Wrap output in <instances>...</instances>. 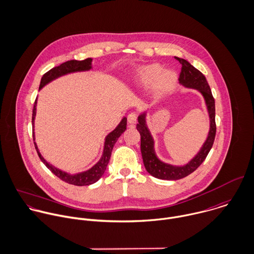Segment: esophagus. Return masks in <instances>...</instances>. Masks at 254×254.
Returning <instances> with one entry per match:
<instances>
[{"mask_svg":"<svg viewBox=\"0 0 254 254\" xmlns=\"http://www.w3.org/2000/svg\"><path fill=\"white\" fill-rule=\"evenodd\" d=\"M137 121V116L135 113H130L128 116H127V123L129 125H134Z\"/></svg>","mask_w":254,"mask_h":254,"instance_id":"obj_1","label":"esophagus"}]
</instances>
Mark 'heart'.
Returning a JSON list of instances; mask_svg holds the SVG:
<instances>
[{"instance_id":"heart-1","label":"heart","mask_w":254,"mask_h":254,"mask_svg":"<svg viewBox=\"0 0 254 254\" xmlns=\"http://www.w3.org/2000/svg\"><path fill=\"white\" fill-rule=\"evenodd\" d=\"M163 73V68L158 64H152L143 67L138 72V80L144 85L153 84L156 81L158 89H164L173 81L174 76L171 73Z\"/></svg>"}]
</instances>
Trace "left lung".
Here are the masks:
<instances>
[{"instance_id":"1","label":"left lung","mask_w":254,"mask_h":254,"mask_svg":"<svg viewBox=\"0 0 254 254\" xmlns=\"http://www.w3.org/2000/svg\"><path fill=\"white\" fill-rule=\"evenodd\" d=\"M182 65L179 75V83L188 88L199 90L205 98L209 115H210V131L206 142L199 153L184 166H173L160 161L154 152V141L145 125V114L138 117V124L136 128L140 133V150L142 160L146 171L155 178L162 180H178L193 173L206 159L209 154L216 137V108L215 99L213 97L211 88L206 80V77L197 68L192 66L187 60L175 57Z\"/></svg>"}]
</instances>
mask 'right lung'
<instances>
[{
	"label": "right lung",
	"instance_id": "obj_1",
	"mask_svg": "<svg viewBox=\"0 0 254 254\" xmlns=\"http://www.w3.org/2000/svg\"><path fill=\"white\" fill-rule=\"evenodd\" d=\"M91 62L92 59L91 58H87L85 60L82 61H78V60H69L66 61L56 67H53L52 69H50L49 71H47L41 78L40 81V85H39V89H41L44 85H46L47 83H49L50 81L54 80L55 78L68 74V73H72V72H77V71H86L92 68L91 66ZM36 100L34 102L33 105V109H32V127H33V122H34V118H35V110H36ZM127 129V119L124 118L121 122V124L116 127L115 130H113L111 133H109L106 137L105 140V147H104V152H103V156L100 159V161L93 166L91 169H89L88 171L82 172V173H78L75 175H70L64 171H61L55 167H53L52 165H50L49 163H47L44 158L40 155L37 145L34 142V147L37 151V154L40 158V160L44 163V165L55 175L57 176L59 179H61L62 181L71 184V185H75V186H87V185H91L95 182H97L102 175L104 174V172L106 171L107 165L110 161V157L114 148V145L116 144L118 138L122 135V133ZM32 136H33V141H34V131L32 130Z\"/></svg>",
	"mask_w": 254,
	"mask_h": 254
}]
</instances>
